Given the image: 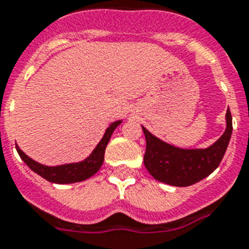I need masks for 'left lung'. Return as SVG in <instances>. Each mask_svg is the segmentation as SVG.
<instances>
[{
	"instance_id": "8db88e82",
	"label": "left lung",
	"mask_w": 249,
	"mask_h": 249,
	"mask_svg": "<svg viewBox=\"0 0 249 249\" xmlns=\"http://www.w3.org/2000/svg\"><path fill=\"white\" fill-rule=\"evenodd\" d=\"M224 134L207 148L184 149L163 142L142 126L145 137V169L156 180L174 187H189L198 183L217 169L229 144L233 121L226 111Z\"/></svg>"
}]
</instances>
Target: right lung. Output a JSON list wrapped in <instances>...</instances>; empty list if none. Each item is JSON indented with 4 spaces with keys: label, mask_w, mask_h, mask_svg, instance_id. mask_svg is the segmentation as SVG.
I'll return each mask as SVG.
<instances>
[{
    "label": "right lung",
    "mask_w": 249,
    "mask_h": 249,
    "mask_svg": "<svg viewBox=\"0 0 249 249\" xmlns=\"http://www.w3.org/2000/svg\"><path fill=\"white\" fill-rule=\"evenodd\" d=\"M121 124V120L115 121L110 126L106 129L104 137L100 141V143L96 145V148L93 149V152L86 160H83L80 162L65 163V165H58V166H46L42 163L34 161L30 159L28 155L19 148V145H16V151L19 153L24 162L29 166L30 170L40 175L46 180L56 184H71L83 181L86 179H89L93 177L97 171L100 170L105 160V149H106L108 141L114 130Z\"/></svg>",
    "instance_id": "1"
}]
</instances>
